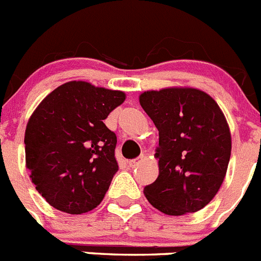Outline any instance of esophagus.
I'll return each mask as SVG.
<instances>
[{"label":"esophagus","instance_id":"esophagus-1","mask_svg":"<svg viewBox=\"0 0 261 261\" xmlns=\"http://www.w3.org/2000/svg\"><path fill=\"white\" fill-rule=\"evenodd\" d=\"M142 161H143V155H140V157L138 158H134V160L128 161V166H130L131 169H135V167L139 166V164H140Z\"/></svg>","mask_w":261,"mask_h":261}]
</instances>
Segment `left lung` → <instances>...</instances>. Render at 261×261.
Listing matches in <instances>:
<instances>
[{
    "label": "left lung",
    "instance_id": "1",
    "mask_svg": "<svg viewBox=\"0 0 261 261\" xmlns=\"http://www.w3.org/2000/svg\"><path fill=\"white\" fill-rule=\"evenodd\" d=\"M140 106L160 135V175L144 187L153 207L166 215L203 208L225 177L232 140L226 119L210 95L197 89L143 92Z\"/></svg>",
    "mask_w": 261,
    "mask_h": 261
}]
</instances>
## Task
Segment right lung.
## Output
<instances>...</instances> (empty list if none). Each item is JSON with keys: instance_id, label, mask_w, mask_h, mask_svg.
Returning <instances> with one entry per match:
<instances>
[{"instance_id": "add662e5", "label": "right lung", "mask_w": 261, "mask_h": 261, "mask_svg": "<svg viewBox=\"0 0 261 261\" xmlns=\"http://www.w3.org/2000/svg\"><path fill=\"white\" fill-rule=\"evenodd\" d=\"M125 97L122 91L72 81L33 112L24 136L27 167L53 207L77 215L103 201L118 171L117 136L104 119Z\"/></svg>"}]
</instances>
